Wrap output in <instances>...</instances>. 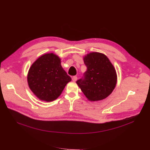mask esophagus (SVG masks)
<instances>
[{"label":"esophagus","mask_w":150,"mask_h":150,"mask_svg":"<svg viewBox=\"0 0 150 150\" xmlns=\"http://www.w3.org/2000/svg\"><path fill=\"white\" fill-rule=\"evenodd\" d=\"M72 81H76V80H77V76H74L72 78Z\"/></svg>","instance_id":"1"}]
</instances>
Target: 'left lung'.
<instances>
[{
    "label": "left lung",
    "instance_id": "left-lung-1",
    "mask_svg": "<svg viewBox=\"0 0 150 150\" xmlns=\"http://www.w3.org/2000/svg\"><path fill=\"white\" fill-rule=\"evenodd\" d=\"M84 62L87 71L76 84L89 101L103 100L116 86V70L107 56L101 53L88 54L84 57Z\"/></svg>",
    "mask_w": 150,
    "mask_h": 150
}]
</instances>
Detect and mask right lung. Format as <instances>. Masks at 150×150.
Segmentation results:
<instances>
[{
    "mask_svg": "<svg viewBox=\"0 0 150 150\" xmlns=\"http://www.w3.org/2000/svg\"><path fill=\"white\" fill-rule=\"evenodd\" d=\"M71 81L61 65V59L52 53L39 57L29 68L28 86L40 100L52 101L61 95Z\"/></svg>",
    "mask_w": 150,
    "mask_h": 150,
    "instance_id": "right-lung-1",
    "label": "right lung"
}]
</instances>
